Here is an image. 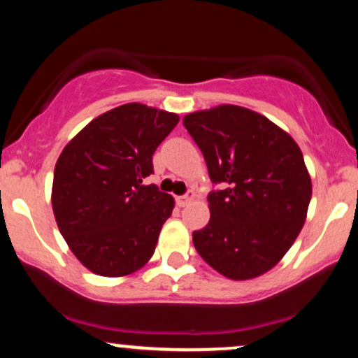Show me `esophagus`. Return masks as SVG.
<instances>
[{"label": "esophagus", "mask_w": 358, "mask_h": 358, "mask_svg": "<svg viewBox=\"0 0 358 358\" xmlns=\"http://www.w3.org/2000/svg\"><path fill=\"white\" fill-rule=\"evenodd\" d=\"M193 199H195V193L190 192V193H187V195L176 196L175 200H176V205H178V207H185V205H187V203H190Z\"/></svg>", "instance_id": "esophagus-1"}]
</instances>
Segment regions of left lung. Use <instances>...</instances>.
<instances>
[{
  "instance_id": "left-lung-1",
  "label": "left lung",
  "mask_w": 358,
  "mask_h": 358,
  "mask_svg": "<svg viewBox=\"0 0 358 358\" xmlns=\"http://www.w3.org/2000/svg\"><path fill=\"white\" fill-rule=\"evenodd\" d=\"M213 183L210 220L193 245L222 276L244 281L268 273L306 220L311 178L293 138L262 114L222 104L183 117Z\"/></svg>"
}]
</instances>
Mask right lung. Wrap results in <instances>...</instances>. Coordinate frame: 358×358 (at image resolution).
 Returning <instances> with one entry per match:
<instances>
[{
    "label": "right lung",
    "mask_w": 358,
    "mask_h": 358,
    "mask_svg": "<svg viewBox=\"0 0 358 358\" xmlns=\"http://www.w3.org/2000/svg\"><path fill=\"white\" fill-rule=\"evenodd\" d=\"M178 121L175 113L122 104L92 119L57 159L53 215L73 256L94 274L127 276L153 256L175 200L143 180Z\"/></svg>",
    "instance_id": "obj_1"
}]
</instances>
